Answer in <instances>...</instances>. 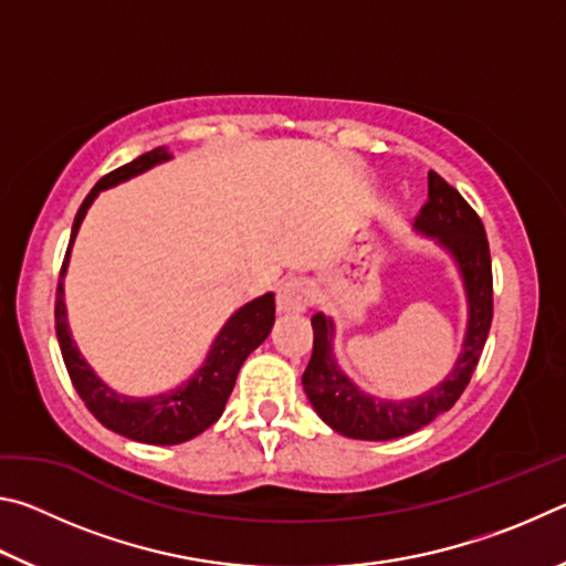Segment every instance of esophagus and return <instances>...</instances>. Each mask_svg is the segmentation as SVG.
Masks as SVG:
<instances>
[{
	"label": "esophagus",
	"instance_id": "obj_1",
	"mask_svg": "<svg viewBox=\"0 0 566 566\" xmlns=\"http://www.w3.org/2000/svg\"><path fill=\"white\" fill-rule=\"evenodd\" d=\"M312 304V286L306 280H286L276 290V310L280 312H304Z\"/></svg>",
	"mask_w": 566,
	"mask_h": 566
}]
</instances>
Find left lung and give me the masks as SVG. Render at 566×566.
<instances>
[{"label":"left lung","mask_w":566,"mask_h":566,"mask_svg":"<svg viewBox=\"0 0 566 566\" xmlns=\"http://www.w3.org/2000/svg\"><path fill=\"white\" fill-rule=\"evenodd\" d=\"M429 197L421 205L415 227L419 232L437 237L444 244L462 270L467 300H469V327L464 347L454 364V371L437 389L417 399H377L364 395L359 387L342 375L332 354L334 324L317 312L312 317L314 349L306 364L302 385L317 415L327 424L349 439L367 442H387V439L407 437L427 427L442 411L452 409L472 379L476 361L482 357L486 334L492 327L494 290H492V256L490 242L479 214L469 207L467 199L447 181L429 171Z\"/></svg>","instance_id":"8db88e82"}]
</instances>
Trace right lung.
I'll return each mask as SVG.
<instances>
[{"label":"right lung","mask_w":566,"mask_h":566,"mask_svg":"<svg viewBox=\"0 0 566 566\" xmlns=\"http://www.w3.org/2000/svg\"><path fill=\"white\" fill-rule=\"evenodd\" d=\"M169 159L165 147H157L132 159L129 165L104 175L94 189L84 197L80 212L74 217L70 247H66L60 284H56V300H54V327L56 339H60V349L70 371V379L82 397L84 405L97 417L104 427L112 429L134 442L145 444H181L187 439H195L209 429L214 421L222 417L224 405L229 395H232L234 381L239 375L244 359L252 354L260 344L270 337L274 324V294H264L260 300L244 304L242 310L232 314L219 337L212 344V352L205 361V367L191 377L187 385H181L167 395L147 397V399H132L117 395L104 381L94 375L92 367L82 359L80 349L74 347V339L66 327V306H64V284L62 276L66 270V260H70V249L80 229L84 214H87L90 205L102 189L119 185V181L129 179L134 175L159 165V161Z\"/></svg>","instance_id":"add662e5"}]
</instances>
